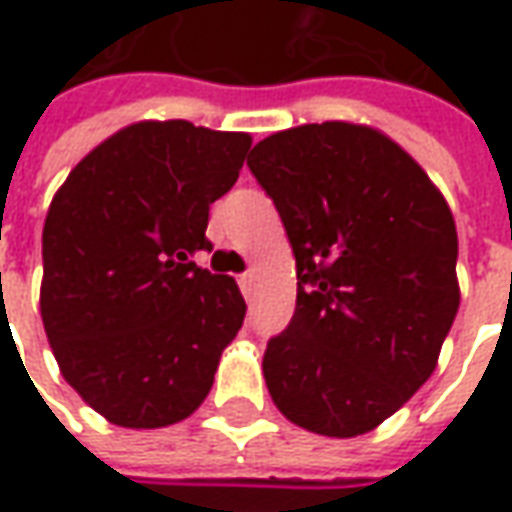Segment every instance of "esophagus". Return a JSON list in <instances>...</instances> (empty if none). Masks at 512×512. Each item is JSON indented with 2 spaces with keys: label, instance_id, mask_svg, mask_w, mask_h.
Instances as JSON below:
<instances>
[{
  "label": "esophagus",
  "instance_id": "1",
  "mask_svg": "<svg viewBox=\"0 0 512 512\" xmlns=\"http://www.w3.org/2000/svg\"><path fill=\"white\" fill-rule=\"evenodd\" d=\"M250 287H253V273H242V276H239V290H242V293H245V296H250Z\"/></svg>",
  "mask_w": 512,
  "mask_h": 512
}]
</instances>
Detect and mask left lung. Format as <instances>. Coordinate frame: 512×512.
<instances>
[{
  "mask_svg": "<svg viewBox=\"0 0 512 512\" xmlns=\"http://www.w3.org/2000/svg\"><path fill=\"white\" fill-rule=\"evenodd\" d=\"M248 166L298 273L293 321L262 360L270 397L307 431L366 434L431 377L454 324L451 208L411 154L360 123L276 132Z\"/></svg>",
  "mask_w": 512,
  "mask_h": 512,
  "instance_id": "left-lung-1",
  "label": "left lung"
}]
</instances>
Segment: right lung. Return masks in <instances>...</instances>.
Wrapping results in <instances>:
<instances>
[{"label":"right lung","mask_w":512,"mask_h":512,"mask_svg":"<svg viewBox=\"0 0 512 512\" xmlns=\"http://www.w3.org/2000/svg\"><path fill=\"white\" fill-rule=\"evenodd\" d=\"M250 149L245 132L140 120L72 168L41 233V321L58 369L109 423L191 417L245 321L231 276L197 267L211 202Z\"/></svg>","instance_id":"1"}]
</instances>
